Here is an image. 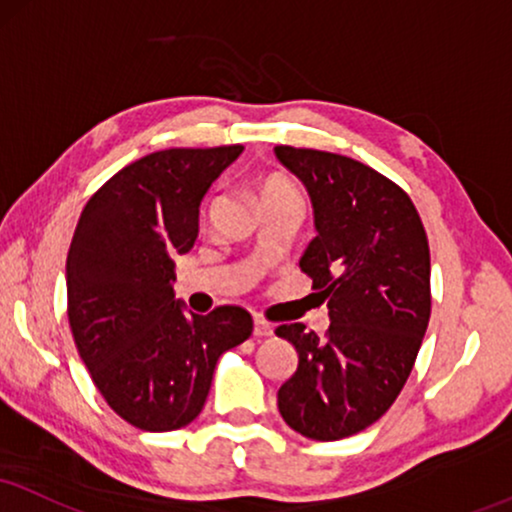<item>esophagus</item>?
Listing matches in <instances>:
<instances>
[{
  "instance_id": "obj_1",
  "label": "esophagus",
  "mask_w": 512,
  "mask_h": 512,
  "mask_svg": "<svg viewBox=\"0 0 512 512\" xmlns=\"http://www.w3.org/2000/svg\"><path fill=\"white\" fill-rule=\"evenodd\" d=\"M254 337H273V325H268L266 320L256 318L254 320Z\"/></svg>"
}]
</instances>
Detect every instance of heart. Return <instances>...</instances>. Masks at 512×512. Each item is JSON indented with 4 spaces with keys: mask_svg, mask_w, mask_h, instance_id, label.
I'll list each match as a JSON object with an SVG mask.
<instances>
[{
    "mask_svg": "<svg viewBox=\"0 0 512 512\" xmlns=\"http://www.w3.org/2000/svg\"><path fill=\"white\" fill-rule=\"evenodd\" d=\"M256 199L258 204H268V201H285V199L299 201V194H296L292 182H287L285 178H266L258 182Z\"/></svg>",
    "mask_w": 512,
    "mask_h": 512,
    "instance_id": "obj_1",
    "label": "heart"
}]
</instances>
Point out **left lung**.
Instances as JSON below:
<instances>
[{
    "label": "left lung",
    "instance_id": "8db88e82",
    "mask_svg": "<svg viewBox=\"0 0 512 512\" xmlns=\"http://www.w3.org/2000/svg\"><path fill=\"white\" fill-rule=\"evenodd\" d=\"M313 206L299 268L330 311L325 337L277 327L299 365L277 391L294 432L337 441L377 422L401 394L430 323V246L401 187L349 156L275 147Z\"/></svg>",
    "mask_w": 512,
    "mask_h": 512
}]
</instances>
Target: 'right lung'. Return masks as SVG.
<instances>
[{
    "label": "right lung",
    "instance_id": "add662e5",
    "mask_svg": "<svg viewBox=\"0 0 512 512\" xmlns=\"http://www.w3.org/2000/svg\"><path fill=\"white\" fill-rule=\"evenodd\" d=\"M242 151H154L82 208L66 261L68 323L99 394L137 430L189 425L218 358L254 330L244 308L194 315L173 289V256L197 242L201 201Z\"/></svg>",
    "mask_w": 512,
    "mask_h": 512
}]
</instances>
